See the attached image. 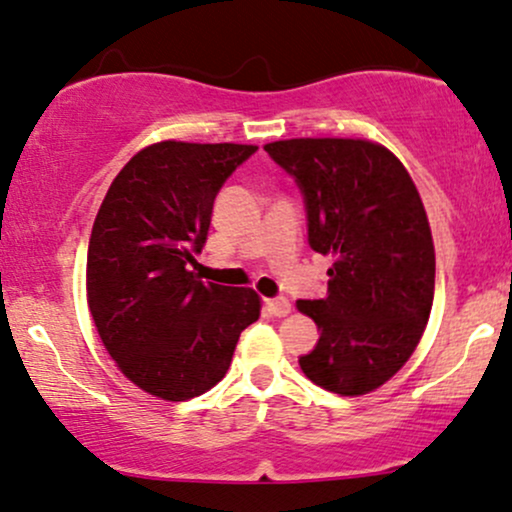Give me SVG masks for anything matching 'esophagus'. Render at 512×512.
I'll return each mask as SVG.
<instances>
[{
  "label": "esophagus",
  "instance_id": "1",
  "mask_svg": "<svg viewBox=\"0 0 512 512\" xmlns=\"http://www.w3.org/2000/svg\"><path fill=\"white\" fill-rule=\"evenodd\" d=\"M266 309L273 317H287L292 312V304L285 297H275V300H266Z\"/></svg>",
  "mask_w": 512,
  "mask_h": 512
}]
</instances>
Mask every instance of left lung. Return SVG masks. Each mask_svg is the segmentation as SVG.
I'll list each match as a JSON object with an SVG mask.
<instances>
[{
	"instance_id": "8db88e82",
	"label": "left lung",
	"mask_w": 512,
	"mask_h": 512,
	"mask_svg": "<svg viewBox=\"0 0 512 512\" xmlns=\"http://www.w3.org/2000/svg\"><path fill=\"white\" fill-rule=\"evenodd\" d=\"M263 149L300 183L309 244L333 261L329 295L297 300L321 331L302 372L333 394L375 392L411 358L433 307L435 246L416 183L394 152L360 137Z\"/></svg>"
}]
</instances>
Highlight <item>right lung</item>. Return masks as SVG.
Here are the masks:
<instances>
[{"label":"right lung","mask_w":512,"mask_h":512,"mask_svg":"<svg viewBox=\"0 0 512 512\" xmlns=\"http://www.w3.org/2000/svg\"><path fill=\"white\" fill-rule=\"evenodd\" d=\"M256 149L154 142L103 198L86 254V302L103 348L142 392L164 401L205 394L227 375L241 331L261 317L256 290L195 275L215 195Z\"/></svg>","instance_id":"add662e5"}]
</instances>
